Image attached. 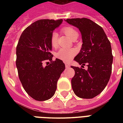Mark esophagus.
<instances>
[{
    "label": "esophagus",
    "instance_id": "obj_1",
    "mask_svg": "<svg viewBox=\"0 0 123 123\" xmlns=\"http://www.w3.org/2000/svg\"><path fill=\"white\" fill-rule=\"evenodd\" d=\"M65 67H66V68H68V67H70V65L68 63H65Z\"/></svg>",
    "mask_w": 123,
    "mask_h": 123
}]
</instances>
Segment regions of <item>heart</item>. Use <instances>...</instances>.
Here are the masks:
<instances>
[{
	"mask_svg": "<svg viewBox=\"0 0 123 123\" xmlns=\"http://www.w3.org/2000/svg\"><path fill=\"white\" fill-rule=\"evenodd\" d=\"M62 31L64 34L67 35L72 40H73L76 36H78V33L74 29L70 26H65L62 29ZM57 37L58 35L55 32L53 33L50 37V43L51 47L53 48H56L58 45L57 43ZM76 53V51L74 49H61L60 50L57 51L55 54V56L57 59L61 60L64 62L70 61L73 56H74Z\"/></svg>",
	"mask_w": 123,
	"mask_h": 123,
	"instance_id": "b5f03b06",
	"label": "heart"
}]
</instances>
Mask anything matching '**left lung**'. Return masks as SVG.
<instances>
[{
  "label": "left lung",
  "mask_w": 123,
  "mask_h": 123,
  "mask_svg": "<svg viewBox=\"0 0 123 123\" xmlns=\"http://www.w3.org/2000/svg\"><path fill=\"white\" fill-rule=\"evenodd\" d=\"M65 21L79 29L83 43L80 53L74 58L82 68L71 67L75 71L71 80L72 90L79 98L92 99L104 90L111 76V43L103 28L90 19L72 18ZM86 64L88 70L82 68Z\"/></svg>",
  "instance_id": "1"
}]
</instances>
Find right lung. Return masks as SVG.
<instances>
[{
	"label": "right lung",
	"instance_id": "add662e5",
	"mask_svg": "<svg viewBox=\"0 0 123 123\" xmlns=\"http://www.w3.org/2000/svg\"><path fill=\"white\" fill-rule=\"evenodd\" d=\"M62 20L36 21L24 30L16 47V67L23 88L37 101L49 99L55 94L57 81L65 69L61 60L52 61L50 37ZM51 62L43 67L44 62Z\"/></svg>",
	"mask_w": 123,
	"mask_h": 123
}]
</instances>
